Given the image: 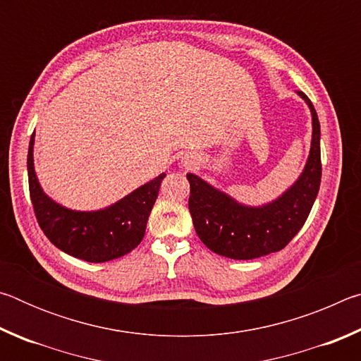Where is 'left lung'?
<instances>
[{
	"label": "left lung",
	"instance_id": "8db88e82",
	"mask_svg": "<svg viewBox=\"0 0 361 361\" xmlns=\"http://www.w3.org/2000/svg\"><path fill=\"white\" fill-rule=\"evenodd\" d=\"M298 95L312 114V142L298 180L262 205H245L194 173H188L194 229L213 253L231 259H255L286 247L307 219L322 180L320 122L307 95Z\"/></svg>",
	"mask_w": 361,
	"mask_h": 361
}]
</instances>
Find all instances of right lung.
<instances>
[{
	"label": "right lung",
	"mask_w": 361,
	"mask_h": 361,
	"mask_svg": "<svg viewBox=\"0 0 361 361\" xmlns=\"http://www.w3.org/2000/svg\"><path fill=\"white\" fill-rule=\"evenodd\" d=\"M33 146L35 133L30 138L27 157L30 197L36 219L54 245L79 259L105 262L130 253L142 242L166 173L145 183L105 209L71 210L42 191L35 172Z\"/></svg>",
	"instance_id": "add662e5"
}]
</instances>
